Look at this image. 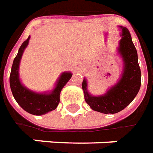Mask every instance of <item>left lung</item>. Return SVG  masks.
<instances>
[{"mask_svg":"<svg viewBox=\"0 0 153 153\" xmlns=\"http://www.w3.org/2000/svg\"><path fill=\"white\" fill-rule=\"evenodd\" d=\"M122 39L118 51L122 57L123 68L120 81L102 96H94L87 90V81L84 78L82 90L85 102L95 111L103 114H115L128 105L139 91L141 86V70L138 65L136 48L131 34L125 27L120 26Z\"/></svg>","mask_w":153,"mask_h":153,"instance_id":"8db88e82","label":"left lung"}]
</instances>
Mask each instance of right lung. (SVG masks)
<instances>
[{"label": "right lung", "instance_id": "add662e5", "mask_svg": "<svg viewBox=\"0 0 153 153\" xmlns=\"http://www.w3.org/2000/svg\"><path fill=\"white\" fill-rule=\"evenodd\" d=\"M30 39V36H29L21 44L14 59L10 76V85L14 98L23 109L33 115H42L57 108L60 101L62 89L71 79L72 74L68 71L62 72L56 82L54 89L49 93H37L24 86L19 80V62L24 51L29 44Z\"/></svg>", "mask_w": 153, "mask_h": 153}]
</instances>
